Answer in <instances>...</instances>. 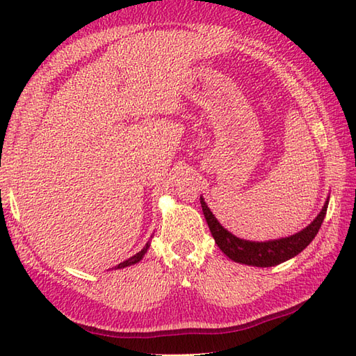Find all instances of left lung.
Segmentation results:
<instances>
[{
  "mask_svg": "<svg viewBox=\"0 0 356 356\" xmlns=\"http://www.w3.org/2000/svg\"><path fill=\"white\" fill-rule=\"evenodd\" d=\"M200 203L203 216H205L207 223L209 226V231L213 234L217 246L222 249V252L228 257V259L236 263L248 264V266L270 268L286 260H291L295 255H298L315 238V236L321 228L324 217H326L329 197L326 199V203H324L320 214L316 216L314 218V222H311V225H307L305 229H301L289 237L266 241H251L236 237L232 232L223 228L220 222L216 218V216L211 213V209L208 208L207 202L202 195Z\"/></svg>",
  "mask_w": 356,
  "mask_h": 356,
  "instance_id": "obj_1",
  "label": "left lung"
}]
</instances>
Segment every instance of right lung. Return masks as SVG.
I'll use <instances>...</instances> for the list:
<instances>
[{"label": "right lung", "instance_id": "1", "mask_svg": "<svg viewBox=\"0 0 356 356\" xmlns=\"http://www.w3.org/2000/svg\"><path fill=\"white\" fill-rule=\"evenodd\" d=\"M148 248H149V241L148 243L143 246L140 251L138 252V254H134L133 257H130V259L128 260H125V261H122V263H119L118 266H115V269H124V268H127V266H131V264H136V263H139L142 259H143V255L147 254V251H148Z\"/></svg>", "mask_w": 356, "mask_h": 356}]
</instances>
